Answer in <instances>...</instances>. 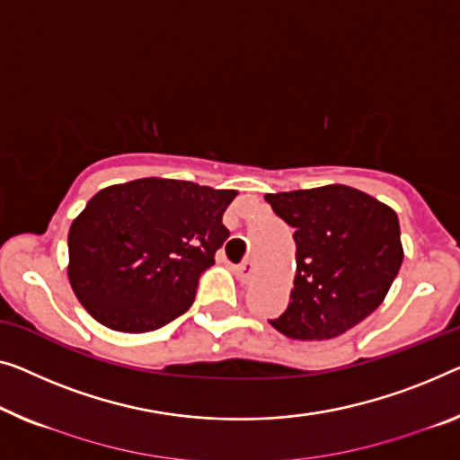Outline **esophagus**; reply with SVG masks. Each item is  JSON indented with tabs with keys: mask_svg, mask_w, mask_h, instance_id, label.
Instances as JSON below:
<instances>
[{
	"mask_svg": "<svg viewBox=\"0 0 460 460\" xmlns=\"http://www.w3.org/2000/svg\"><path fill=\"white\" fill-rule=\"evenodd\" d=\"M253 270H256V266H253L250 258H245L243 262L235 269V274H237V279L242 280V283H250V279L253 277Z\"/></svg>",
	"mask_w": 460,
	"mask_h": 460,
	"instance_id": "esophagus-1",
	"label": "esophagus"
}]
</instances>
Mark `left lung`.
Masks as SVG:
<instances>
[{
	"label": "left lung",
	"instance_id": "8db88e82",
	"mask_svg": "<svg viewBox=\"0 0 460 460\" xmlns=\"http://www.w3.org/2000/svg\"><path fill=\"white\" fill-rule=\"evenodd\" d=\"M274 215L296 229L291 301L270 324L297 341L347 332L378 307L402 264L396 212L349 186L266 194Z\"/></svg>",
	"mask_w": 460,
	"mask_h": 460
}]
</instances>
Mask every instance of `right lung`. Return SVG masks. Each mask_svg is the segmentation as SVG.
<instances>
[{
	"label": "right lung",
	"instance_id": "1",
	"mask_svg": "<svg viewBox=\"0 0 460 460\" xmlns=\"http://www.w3.org/2000/svg\"><path fill=\"white\" fill-rule=\"evenodd\" d=\"M235 190L146 177L101 190L67 233V277L102 326L150 332L194 304L200 277L227 242Z\"/></svg>",
	"mask_w": 460,
	"mask_h": 460
}]
</instances>
